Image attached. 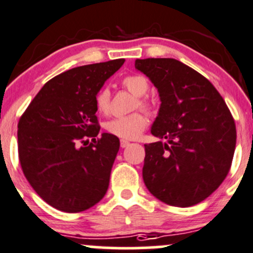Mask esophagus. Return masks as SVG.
Instances as JSON below:
<instances>
[{
    "instance_id": "34e87169",
    "label": "esophagus",
    "mask_w": 253,
    "mask_h": 253,
    "mask_svg": "<svg viewBox=\"0 0 253 253\" xmlns=\"http://www.w3.org/2000/svg\"><path fill=\"white\" fill-rule=\"evenodd\" d=\"M131 144L128 141H126V139H121V142H120V145H121V148H126L128 147V145Z\"/></svg>"
}]
</instances>
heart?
Masks as SVG:
<instances>
[{
	"instance_id": "obj_1",
	"label": "heart",
	"mask_w": 253,
	"mask_h": 253,
	"mask_svg": "<svg viewBox=\"0 0 253 253\" xmlns=\"http://www.w3.org/2000/svg\"><path fill=\"white\" fill-rule=\"evenodd\" d=\"M124 88L134 96H137L134 108H141L143 110L152 112L154 110L153 103L148 98H145V93L149 89V83L147 78L141 75H129L126 76L121 81ZM94 104H95L96 111L100 114L106 115L110 112L111 109V94L108 88H101L96 91L94 96ZM148 125V119L141 111H136L127 116L116 117L105 124V129L109 133L121 139H136L141 136V133L145 129Z\"/></svg>"
}]
</instances>
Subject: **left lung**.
Wrapping results in <instances>:
<instances>
[{"mask_svg": "<svg viewBox=\"0 0 253 253\" xmlns=\"http://www.w3.org/2000/svg\"><path fill=\"white\" fill-rule=\"evenodd\" d=\"M136 68L159 91V114L144 144L143 180L162 202L191 207L225 180L236 144V127L219 91L201 73L175 58L136 60Z\"/></svg>", "mask_w": 253, "mask_h": 253, "instance_id": "8db88e82", "label": "left lung"}]
</instances>
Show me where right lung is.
Segmentation results:
<instances>
[{
	"label": "right lung",
	"mask_w": 253,
	"mask_h": 253,
	"mask_svg": "<svg viewBox=\"0 0 253 253\" xmlns=\"http://www.w3.org/2000/svg\"><path fill=\"white\" fill-rule=\"evenodd\" d=\"M124 62L117 58L56 76L20 116L18 157L23 174L58 211H86L108 191L120 141L110 133L98 137L94 96Z\"/></svg>",
	"instance_id": "right-lung-1"
}]
</instances>
